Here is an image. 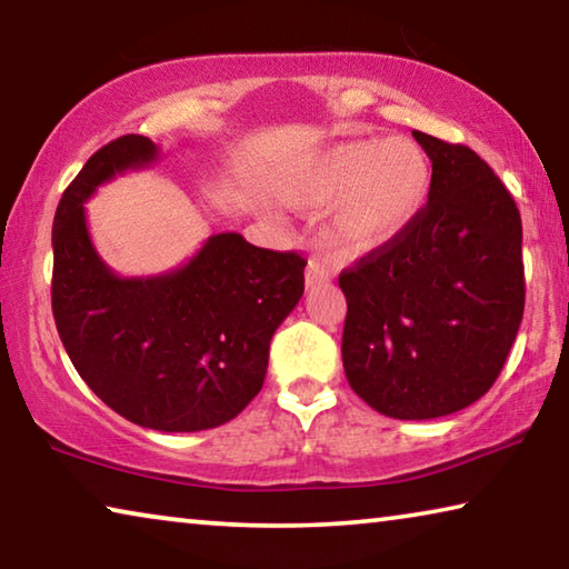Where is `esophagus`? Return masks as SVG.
<instances>
[{
	"instance_id": "1",
	"label": "esophagus",
	"mask_w": 569,
	"mask_h": 569,
	"mask_svg": "<svg viewBox=\"0 0 569 569\" xmlns=\"http://www.w3.org/2000/svg\"><path fill=\"white\" fill-rule=\"evenodd\" d=\"M331 278H333V273H331L329 266L321 263V261H308V268H306V286L308 288L329 283Z\"/></svg>"
}]
</instances>
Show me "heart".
Instances as JSON below:
<instances>
[{
  "label": "heart",
  "mask_w": 569,
  "mask_h": 569,
  "mask_svg": "<svg viewBox=\"0 0 569 569\" xmlns=\"http://www.w3.org/2000/svg\"><path fill=\"white\" fill-rule=\"evenodd\" d=\"M431 186V160L413 140H349L293 162L281 200L303 213L333 206L331 243L343 256H371L417 226Z\"/></svg>",
  "instance_id": "obj_1"
}]
</instances>
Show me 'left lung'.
Here are the masks:
<instances>
[{"mask_svg": "<svg viewBox=\"0 0 569 569\" xmlns=\"http://www.w3.org/2000/svg\"><path fill=\"white\" fill-rule=\"evenodd\" d=\"M431 160L429 203L407 236L339 276L343 371L393 419H437L492 389L525 313L522 218L467 146L413 130Z\"/></svg>", "mask_w": 569, "mask_h": 569, "instance_id": "obj_1", "label": "left lung"}]
</instances>
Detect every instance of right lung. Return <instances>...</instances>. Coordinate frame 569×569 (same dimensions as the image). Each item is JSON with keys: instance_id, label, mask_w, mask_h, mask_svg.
Segmentation results:
<instances>
[{"instance_id": "obj_1", "label": "right lung", "mask_w": 569, "mask_h": 569, "mask_svg": "<svg viewBox=\"0 0 569 569\" xmlns=\"http://www.w3.org/2000/svg\"><path fill=\"white\" fill-rule=\"evenodd\" d=\"M158 160L150 138L122 134L64 190L52 313L77 373L112 411L156 431H203L261 391L273 333L303 296L306 261L216 233L168 273H114L92 246L84 203L102 182Z\"/></svg>"}]
</instances>
